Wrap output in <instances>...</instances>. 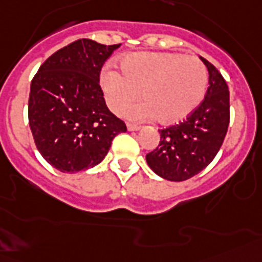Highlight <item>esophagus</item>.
<instances>
[{
    "label": "esophagus",
    "mask_w": 262,
    "mask_h": 262,
    "mask_svg": "<svg viewBox=\"0 0 262 262\" xmlns=\"http://www.w3.org/2000/svg\"><path fill=\"white\" fill-rule=\"evenodd\" d=\"M127 129H128V131H138V129H140V127L139 126H136V124H127Z\"/></svg>",
    "instance_id": "1"
}]
</instances>
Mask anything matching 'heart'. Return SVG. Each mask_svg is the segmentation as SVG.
Here are the masks:
<instances>
[{"instance_id": "obj_1", "label": "heart", "mask_w": 262, "mask_h": 262, "mask_svg": "<svg viewBox=\"0 0 262 262\" xmlns=\"http://www.w3.org/2000/svg\"><path fill=\"white\" fill-rule=\"evenodd\" d=\"M122 71L123 75L105 69L100 83L108 105L116 112L144 90L146 101L123 110L131 120L158 116L165 124L181 122L202 103L209 83L206 67L198 58L179 53H131L123 58Z\"/></svg>"}]
</instances>
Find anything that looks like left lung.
<instances>
[{"label": "left lung", "mask_w": 262, "mask_h": 262, "mask_svg": "<svg viewBox=\"0 0 262 262\" xmlns=\"http://www.w3.org/2000/svg\"><path fill=\"white\" fill-rule=\"evenodd\" d=\"M200 58L209 72L204 101L185 122L159 129V146L146 155L151 170L172 182L186 181L202 171L217 155L228 133V84L213 64Z\"/></svg>", "instance_id": "8db88e82"}]
</instances>
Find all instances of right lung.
<instances>
[{
    "instance_id": "add662e5",
    "label": "right lung",
    "mask_w": 262,
    "mask_h": 262,
    "mask_svg": "<svg viewBox=\"0 0 262 262\" xmlns=\"http://www.w3.org/2000/svg\"><path fill=\"white\" fill-rule=\"evenodd\" d=\"M119 47L77 40L47 58L32 80L30 131L40 154L58 171L99 165L112 139L127 131L107 108L99 85L101 67Z\"/></svg>"
}]
</instances>
